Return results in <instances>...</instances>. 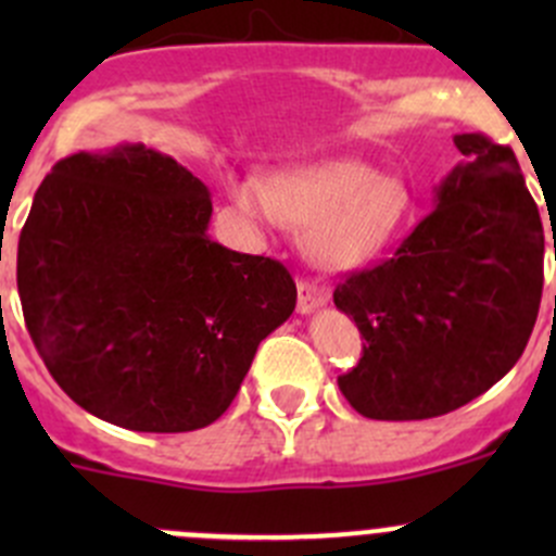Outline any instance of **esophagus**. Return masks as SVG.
<instances>
[{
    "mask_svg": "<svg viewBox=\"0 0 556 556\" xmlns=\"http://www.w3.org/2000/svg\"><path fill=\"white\" fill-rule=\"evenodd\" d=\"M330 293L325 288H319L317 282H309V279H301L299 282V312L312 314L319 306L328 304Z\"/></svg>",
    "mask_w": 556,
    "mask_h": 556,
    "instance_id": "obj_1",
    "label": "esophagus"
}]
</instances>
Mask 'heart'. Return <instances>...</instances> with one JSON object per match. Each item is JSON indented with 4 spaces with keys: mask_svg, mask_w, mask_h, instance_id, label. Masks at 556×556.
Segmentation results:
<instances>
[{
    "mask_svg": "<svg viewBox=\"0 0 556 556\" xmlns=\"http://www.w3.org/2000/svg\"><path fill=\"white\" fill-rule=\"evenodd\" d=\"M242 210L263 223L306 231L317 266L341 271L371 261L401 231L412 206L403 179L357 161H325L271 174L261 193L239 188Z\"/></svg>",
    "mask_w": 556,
    "mask_h": 556,
    "instance_id": "obj_1",
    "label": "heart"
}]
</instances>
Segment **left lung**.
<instances>
[{"label": "left lung", "mask_w": 556, "mask_h": 556, "mask_svg": "<svg viewBox=\"0 0 556 556\" xmlns=\"http://www.w3.org/2000/svg\"><path fill=\"white\" fill-rule=\"evenodd\" d=\"M465 155L395 255L346 277L333 304L363 357L339 387L368 419L450 414L525 352L543 293V226L511 148L457 134ZM556 257V244H554Z\"/></svg>", "instance_id": "obj_1"}]
</instances>
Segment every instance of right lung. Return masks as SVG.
Segmentation results:
<instances>
[{
  "label": "right lung",
  "mask_w": 556,
  "mask_h": 556,
  "mask_svg": "<svg viewBox=\"0 0 556 556\" xmlns=\"http://www.w3.org/2000/svg\"><path fill=\"white\" fill-rule=\"evenodd\" d=\"M210 188L142 142L61 159L18 239L39 357L93 417L188 433L237 397L257 344L295 309L279 261L212 242Z\"/></svg>",
  "instance_id": "right-lung-1"
}]
</instances>
